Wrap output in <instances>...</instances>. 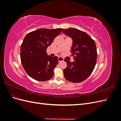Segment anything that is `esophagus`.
Returning <instances> with one entry per match:
<instances>
[{"label":"esophagus","instance_id":"obj_1","mask_svg":"<svg viewBox=\"0 0 121 121\" xmlns=\"http://www.w3.org/2000/svg\"><path fill=\"white\" fill-rule=\"evenodd\" d=\"M58 61H63L64 60V58L63 57H61L60 56H59L58 57Z\"/></svg>","mask_w":121,"mask_h":121}]
</instances>
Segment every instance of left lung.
<instances>
[{
	"label": "left lung",
	"mask_w": 121,
	"mask_h": 121,
	"mask_svg": "<svg viewBox=\"0 0 121 121\" xmlns=\"http://www.w3.org/2000/svg\"><path fill=\"white\" fill-rule=\"evenodd\" d=\"M64 33L73 39L71 48L74 61L64 60L67 67L64 71L65 78L73 83L86 80L92 73L97 60V49L94 40L86 33L76 28L63 29Z\"/></svg>",
	"instance_id": "1"
}]
</instances>
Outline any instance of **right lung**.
Listing matches in <instances>:
<instances>
[{
    "label": "right lung",
    "mask_w": 121,
    "mask_h": 121,
    "mask_svg": "<svg viewBox=\"0 0 121 121\" xmlns=\"http://www.w3.org/2000/svg\"><path fill=\"white\" fill-rule=\"evenodd\" d=\"M63 30L40 29L29 33L21 46V63L27 74L36 80L46 81L52 79L58 57L48 56L46 49Z\"/></svg>",
    "instance_id": "obj_1"
}]
</instances>
